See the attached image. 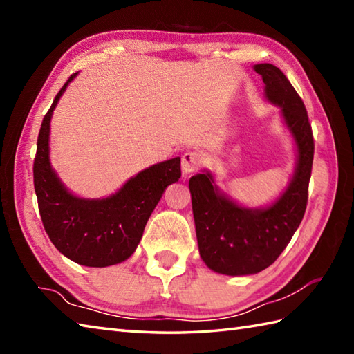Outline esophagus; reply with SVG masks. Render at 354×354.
Listing matches in <instances>:
<instances>
[{"instance_id":"obj_1","label":"esophagus","mask_w":354,"mask_h":354,"mask_svg":"<svg viewBox=\"0 0 354 354\" xmlns=\"http://www.w3.org/2000/svg\"><path fill=\"white\" fill-rule=\"evenodd\" d=\"M202 164H204V156L196 152V150H187L181 158V167L185 175L198 170Z\"/></svg>"}]
</instances>
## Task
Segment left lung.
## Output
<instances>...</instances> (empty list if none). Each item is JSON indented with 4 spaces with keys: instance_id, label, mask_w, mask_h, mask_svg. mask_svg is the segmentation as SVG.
I'll use <instances>...</instances> for the list:
<instances>
[{
    "instance_id": "left-lung-1",
    "label": "left lung",
    "mask_w": 354,
    "mask_h": 354,
    "mask_svg": "<svg viewBox=\"0 0 354 354\" xmlns=\"http://www.w3.org/2000/svg\"><path fill=\"white\" fill-rule=\"evenodd\" d=\"M263 77L269 102L281 108L298 147L295 175L275 204L263 209L240 207L217 192L212 173L190 178L192 207L199 254L214 272L257 274L278 259L303 221L312 175L315 141L301 97L280 68L254 66Z\"/></svg>"
}]
</instances>
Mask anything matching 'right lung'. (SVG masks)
Returning <instances> with one entry per match:
<instances>
[{"mask_svg":"<svg viewBox=\"0 0 354 354\" xmlns=\"http://www.w3.org/2000/svg\"><path fill=\"white\" fill-rule=\"evenodd\" d=\"M76 74L65 82L42 120L33 183L44 228L59 252L79 265L104 268L133 254L164 190L181 178V158L140 171L106 199L73 196L51 169L48 137L53 109Z\"/></svg>","mask_w":354,"mask_h":354,"instance_id":"right-lung-1","label":"right lung"}]
</instances>
